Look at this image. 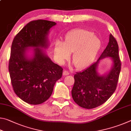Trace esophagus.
<instances>
[{
  "label": "esophagus",
  "mask_w": 131,
  "mask_h": 131,
  "mask_svg": "<svg viewBox=\"0 0 131 131\" xmlns=\"http://www.w3.org/2000/svg\"><path fill=\"white\" fill-rule=\"evenodd\" d=\"M69 74H70L69 72L67 70H64L63 72V74L64 75V76H66V75H69Z\"/></svg>",
  "instance_id": "1"
}]
</instances>
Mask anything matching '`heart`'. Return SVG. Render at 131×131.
<instances>
[{
    "label": "heart",
    "instance_id": "1",
    "mask_svg": "<svg viewBox=\"0 0 131 131\" xmlns=\"http://www.w3.org/2000/svg\"><path fill=\"white\" fill-rule=\"evenodd\" d=\"M101 47V41L94 33L85 29H79L69 33L63 43L57 41L54 54L58 62L64 63L72 53V60L77 69L88 67L95 58Z\"/></svg>",
    "mask_w": 131,
    "mask_h": 131
}]
</instances>
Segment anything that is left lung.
Here are the masks:
<instances>
[{"mask_svg": "<svg viewBox=\"0 0 131 131\" xmlns=\"http://www.w3.org/2000/svg\"><path fill=\"white\" fill-rule=\"evenodd\" d=\"M107 57L112 60V67L107 73L100 75L97 67L100 62ZM120 70L118 46L110 34L107 47L97 61L82 72L74 74V84L72 90L74 101L80 107L87 109L102 105L116 90Z\"/></svg>", "mask_w": 131, "mask_h": 131, "instance_id": "obj_1", "label": "left lung"}]
</instances>
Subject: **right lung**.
<instances>
[{
    "mask_svg": "<svg viewBox=\"0 0 131 131\" xmlns=\"http://www.w3.org/2000/svg\"><path fill=\"white\" fill-rule=\"evenodd\" d=\"M56 24L43 19L31 21L13 41L8 65L12 86L15 94L30 105L47 101L62 75V68L45 51L50 45V29Z\"/></svg>",
    "mask_w": 131,
    "mask_h": 131,
    "instance_id": "add662e5",
    "label": "right lung"
}]
</instances>
